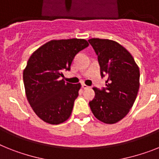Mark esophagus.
Returning a JSON list of instances; mask_svg holds the SVG:
<instances>
[{
	"mask_svg": "<svg viewBox=\"0 0 159 159\" xmlns=\"http://www.w3.org/2000/svg\"><path fill=\"white\" fill-rule=\"evenodd\" d=\"M82 88L84 89H89V86H88V85H86L85 84H82Z\"/></svg>",
	"mask_w": 159,
	"mask_h": 159,
	"instance_id": "esophagus-1",
	"label": "esophagus"
}]
</instances>
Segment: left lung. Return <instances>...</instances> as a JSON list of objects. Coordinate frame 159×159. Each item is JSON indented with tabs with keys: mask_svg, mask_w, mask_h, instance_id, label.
Segmentation results:
<instances>
[{
	"mask_svg": "<svg viewBox=\"0 0 159 159\" xmlns=\"http://www.w3.org/2000/svg\"><path fill=\"white\" fill-rule=\"evenodd\" d=\"M89 42L98 55L101 75L108 78L106 88H93L95 97L89 106L98 120L115 124L134 104L140 87V70L131 53L118 42L99 38Z\"/></svg>",
	"mask_w": 159,
	"mask_h": 159,
	"instance_id": "1",
	"label": "left lung"
}]
</instances>
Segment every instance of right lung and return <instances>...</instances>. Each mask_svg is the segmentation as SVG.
Here are the masks:
<instances>
[{
    "label": "right lung",
    "instance_id": "right-lung-1",
    "mask_svg": "<svg viewBox=\"0 0 159 159\" xmlns=\"http://www.w3.org/2000/svg\"><path fill=\"white\" fill-rule=\"evenodd\" d=\"M89 43L84 39L53 40L43 44L28 59L23 70L25 93L30 106L45 123L60 124L71 115L81 84L63 80L75 56Z\"/></svg>",
    "mask_w": 159,
    "mask_h": 159
}]
</instances>
